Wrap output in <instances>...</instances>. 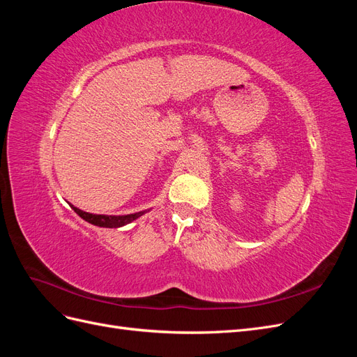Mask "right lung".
Listing matches in <instances>:
<instances>
[{
  "mask_svg": "<svg viewBox=\"0 0 357 357\" xmlns=\"http://www.w3.org/2000/svg\"><path fill=\"white\" fill-rule=\"evenodd\" d=\"M71 205V204H70ZM71 208L77 213L80 218L86 222H89L95 226H100V228H121V226H125L128 223H131L134 220H137L138 218H142L144 213H147V210L144 211H138V213H132V214H125V215H109V214H92V213H86L77 207L71 205Z\"/></svg>",
  "mask_w": 357,
  "mask_h": 357,
  "instance_id": "obj_1",
  "label": "right lung"
}]
</instances>
